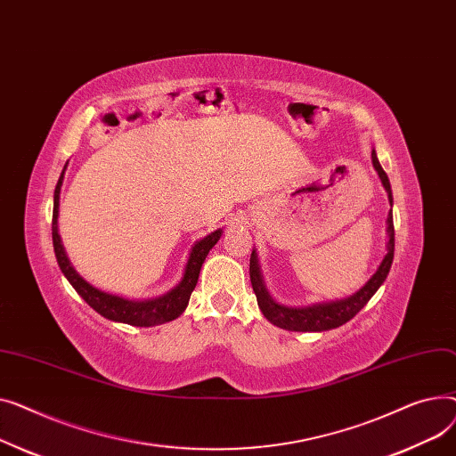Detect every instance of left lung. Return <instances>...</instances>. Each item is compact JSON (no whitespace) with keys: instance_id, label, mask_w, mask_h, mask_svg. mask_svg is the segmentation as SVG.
<instances>
[{"instance_id":"obj_1","label":"left lung","mask_w":456,"mask_h":456,"mask_svg":"<svg viewBox=\"0 0 456 456\" xmlns=\"http://www.w3.org/2000/svg\"><path fill=\"white\" fill-rule=\"evenodd\" d=\"M371 164L376 167L381 183L388 193V202L392 206V190H390V182L387 173L383 171L376 151L371 149ZM387 233H388V243H387V256L383 257L381 265L378 266L376 274H373L355 294L342 300H335V302H322V304H314V305H307V307H287L281 305L278 302H274L271 298L269 290L265 287L261 271H259V261H257V254L256 250H252L250 256V281H252V289L256 292L257 298V305L261 309V313L265 314V318L273 322L274 326L281 328V330H289V331H328V330H335L342 324H346L347 320H352L378 292V289L383 285V281L387 280L390 266H392V259H394V221H392V209L387 217Z\"/></svg>"}]
</instances>
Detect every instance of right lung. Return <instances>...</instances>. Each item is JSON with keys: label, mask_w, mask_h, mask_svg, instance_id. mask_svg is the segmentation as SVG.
Instances as JSON below:
<instances>
[{"label": "right lung", "mask_w": 456, "mask_h": 456, "mask_svg": "<svg viewBox=\"0 0 456 456\" xmlns=\"http://www.w3.org/2000/svg\"><path fill=\"white\" fill-rule=\"evenodd\" d=\"M66 171V166H64ZM64 171L57 182L55 187V197H53V223H51V233H53V248H55V256L59 261V266L62 274L68 278V281L73 285V289L83 297V300L95 309L101 316L114 320V322H123L130 326H138V328H151L158 324H166L171 322V320L178 318L187 304H190L191 292L199 281L200 274V266L208 256V252L217 245V240L223 235V230L211 232L204 239L197 240L190 252V259L185 263L183 276L180 283L171 289L164 297L151 298V300H128L123 297H116V294H109L104 290L95 289L90 285L86 280L80 278L77 271L71 266L62 240L59 235V199H61V185L64 180Z\"/></svg>", "instance_id": "1"}]
</instances>
